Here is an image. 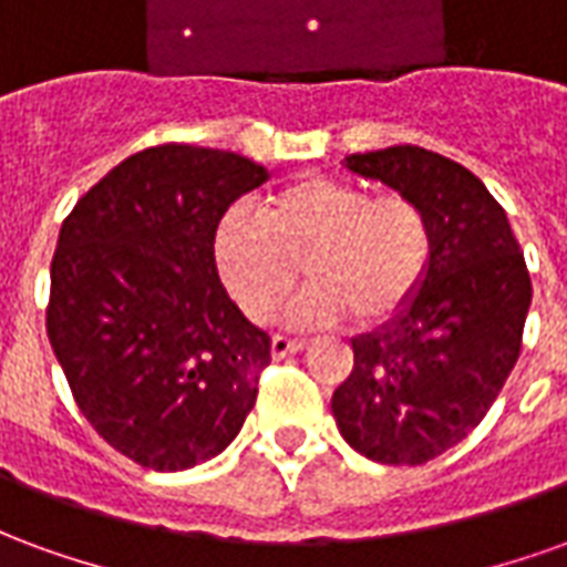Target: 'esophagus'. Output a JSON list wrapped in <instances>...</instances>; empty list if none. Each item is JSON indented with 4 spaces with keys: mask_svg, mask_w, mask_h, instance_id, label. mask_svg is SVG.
<instances>
[{
    "mask_svg": "<svg viewBox=\"0 0 567 567\" xmlns=\"http://www.w3.org/2000/svg\"><path fill=\"white\" fill-rule=\"evenodd\" d=\"M303 340H297V337H285V333H276V337H272V343H270V349H272V358H285V355H295V352H300V349H303Z\"/></svg>",
    "mask_w": 567,
    "mask_h": 567,
    "instance_id": "34e87169",
    "label": "esophagus"
}]
</instances>
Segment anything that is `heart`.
Instances as JSON below:
<instances>
[{
	"mask_svg": "<svg viewBox=\"0 0 567 567\" xmlns=\"http://www.w3.org/2000/svg\"><path fill=\"white\" fill-rule=\"evenodd\" d=\"M431 255L425 209L406 194L370 197L328 175L297 178L258 215L230 209L215 230V264L248 319L267 321L297 282L312 279L288 312L297 324L355 316L382 324L413 300Z\"/></svg>",
	"mask_w": 567,
	"mask_h": 567,
	"instance_id": "heart-1",
	"label": "heart"
}]
</instances>
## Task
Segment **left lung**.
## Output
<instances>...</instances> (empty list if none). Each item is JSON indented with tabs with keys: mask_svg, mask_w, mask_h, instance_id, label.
<instances>
[{
	"mask_svg": "<svg viewBox=\"0 0 567 567\" xmlns=\"http://www.w3.org/2000/svg\"><path fill=\"white\" fill-rule=\"evenodd\" d=\"M346 166L413 197L431 255L413 300L352 340L333 392L343 440L380 464H425L474 431L523 346L532 279L507 215L462 163L419 145L349 154Z\"/></svg>",
	"mask_w": 567,
	"mask_h": 567,
	"instance_id": "left-lung-1",
	"label": "left lung"
}]
</instances>
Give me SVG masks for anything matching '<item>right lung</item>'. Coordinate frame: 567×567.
<instances>
[{
  "instance_id": "obj_1",
  "label": "right lung",
  "mask_w": 567,
  "mask_h": 567,
  "mask_svg": "<svg viewBox=\"0 0 567 567\" xmlns=\"http://www.w3.org/2000/svg\"><path fill=\"white\" fill-rule=\"evenodd\" d=\"M270 173L243 154L157 145L75 203L51 260L48 337L96 434L151 471L230 446L270 337L218 276L215 230Z\"/></svg>"
}]
</instances>
